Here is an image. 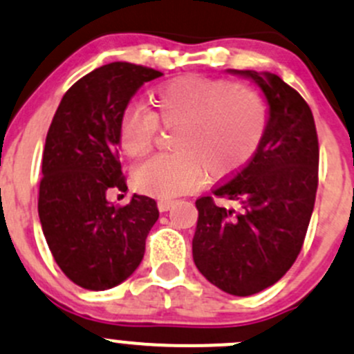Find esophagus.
<instances>
[{
    "label": "esophagus",
    "instance_id": "obj_1",
    "mask_svg": "<svg viewBox=\"0 0 354 354\" xmlns=\"http://www.w3.org/2000/svg\"><path fill=\"white\" fill-rule=\"evenodd\" d=\"M172 204H174L172 199H158L156 206H158V209L162 211V213H165V211H169L170 207H172Z\"/></svg>",
    "mask_w": 354,
    "mask_h": 354
}]
</instances>
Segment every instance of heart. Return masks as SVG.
Instances as JSON below:
<instances>
[{
  "label": "heart",
  "mask_w": 354,
  "mask_h": 354,
  "mask_svg": "<svg viewBox=\"0 0 354 354\" xmlns=\"http://www.w3.org/2000/svg\"><path fill=\"white\" fill-rule=\"evenodd\" d=\"M269 126V107L256 90L232 80L187 75L163 83L148 111L129 104L118 124V147L127 158H143L160 129H176V153L141 163L133 174L140 192L174 198L207 177L235 176L254 158Z\"/></svg>",
  "instance_id": "heart-1"
}]
</instances>
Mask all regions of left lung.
<instances>
[{"label": "left lung", "mask_w": 354, "mask_h": 354, "mask_svg": "<svg viewBox=\"0 0 354 354\" xmlns=\"http://www.w3.org/2000/svg\"><path fill=\"white\" fill-rule=\"evenodd\" d=\"M232 73L252 78L264 92L268 133L240 172L196 201L192 257L214 286L250 297L279 281L300 254L319 184V138L308 104L278 75Z\"/></svg>", "instance_id": "1"}]
</instances>
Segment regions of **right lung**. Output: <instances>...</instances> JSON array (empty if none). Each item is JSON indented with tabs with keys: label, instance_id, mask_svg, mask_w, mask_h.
Segmentation results:
<instances>
[{
	"label": "right lung",
	"instance_id": "right-lung-1",
	"mask_svg": "<svg viewBox=\"0 0 354 354\" xmlns=\"http://www.w3.org/2000/svg\"><path fill=\"white\" fill-rule=\"evenodd\" d=\"M163 73L141 64H104L64 93L42 155L39 218L50 254L75 285L102 291L129 278L145 256L158 207L148 196L124 206L107 191H127L118 124L141 85Z\"/></svg>",
	"mask_w": 354,
	"mask_h": 354
}]
</instances>
